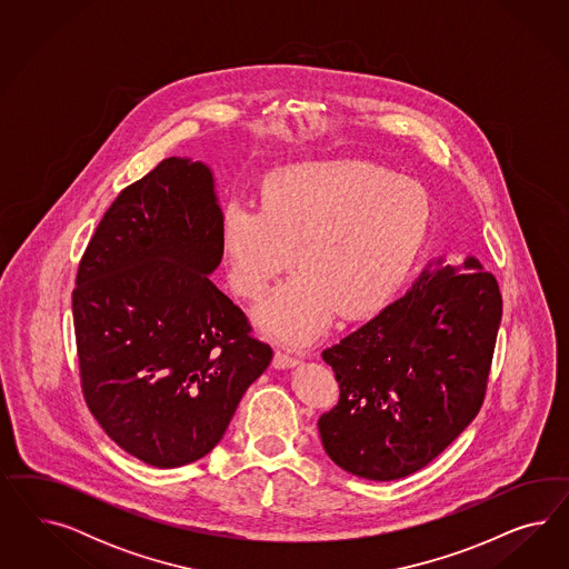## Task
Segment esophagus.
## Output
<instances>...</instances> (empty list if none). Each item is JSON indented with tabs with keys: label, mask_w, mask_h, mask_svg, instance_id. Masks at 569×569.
<instances>
[{
	"label": "esophagus",
	"mask_w": 569,
	"mask_h": 569,
	"mask_svg": "<svg viewBox=\"0 0 569 569\" xmlns=\"http://www.w3.org/2000/svg\"><path fill=\"white\" fill-rule=\"evenodd\" d=\"M296 362H298V359H293L292 355H286L281 350H277L276 357H273V367L276 369H288V367H293Z\"/></svg>",
	"instance_id": "1"
}]
</instances>
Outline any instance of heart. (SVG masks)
Listing matches in <instances>:
<instances>
[{
    "instance_id": "heart-1",
    "label": "heart",
    "mask_w": 569,
    "mask_h": 569,
    "mask_svg": "<svg viewBox=\"0 0 569 569\" xmlns=\"http://www.w3.org/2000/svg\"><path fill=\"white\" fill-rule=\"evenodd\" d=\"M428 227L430 198L413 179L365 160L305 162L267 179L262 207L224 204L221 252L231 288L246 298L262 296L298 259L302 271L260 302L254 321L279 342L305 346L340 310L362 317L388 305Z\"/></svg>"
}]
</instances>
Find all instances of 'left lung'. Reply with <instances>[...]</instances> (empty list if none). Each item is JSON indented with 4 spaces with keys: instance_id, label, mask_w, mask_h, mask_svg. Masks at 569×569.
Wrapping results in <instances>:
<instances>
[{
    "instance_id": "obj_1",
    "label": "left lung",
    "mask_w": 569,
    "mask_h": 569,
    "mask_svg": "<svg viewBox=\"0 0 569 569\" xmlns=\"http://www.w3.org/2000/svg\"><path fill=\"white\" fill-rule=\"evenodd\" d=\"M440 264V260H438ZM461 271H423L397 302L323 350L340 383L319 417L336 466L390 482L433 461L482 409L502 298L469 257Z\"/></svg>"
}]
</instances>
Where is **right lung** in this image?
<instances>
[{"instance_id":"1","label":"right lung","mask_w":569,"mask_h":569,"mask_svg":"<svg viewBox=\"0 0 569 569\" xmlns=\"http://www.w3.org/2000/svg\"><path fill=\"white\" fill-rule=\"evenodd\" d=\"M221 257L212 172L172 156L117 196L79 262L83 398L103 431L148 466L208 455L273 359L210 281Z\"/></svg>"}]
</instances>
